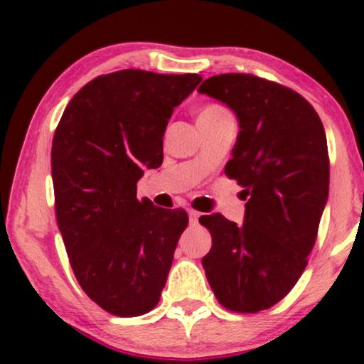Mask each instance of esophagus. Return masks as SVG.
Returning a JSON list of instances; mask_svg holds the SVG:
<instances>
[{
    "label": "esophagus",
    "mask_w": 364,
    "mask_h": 364,
    "mask_svg": "<svg viewBox=\"0 0 364 364\" xmlns=\"http://www.w3.org/2000/svg\"><path fill=\"white\" fill-rule=\"evenodd\" d=\"M188 215H190V224H191V225L198 224L200 212H196V210H193V208H190V210H188Z\"/></svg>",
    "instance_id": "1"
}]
</instances>
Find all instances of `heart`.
Wrapping results in <instances>:
<instances>
[{
  "instance_id": "b5f03b06",
  "label": "heart",
  "mask_w": 364,
  "mask_h": 364,
  "mask_svg": "<svg viewBox=\"0 0 364 364\" xmlns=\"http://www.w3.org/2000/svg\"><path fill=\"white\" fill-rule=\"evenodd\" d=\"M228 118H232L231 112L225 109L223 104L217 102L205 104L198 112V121H220Z\"/></svg>"
}]
</instances>
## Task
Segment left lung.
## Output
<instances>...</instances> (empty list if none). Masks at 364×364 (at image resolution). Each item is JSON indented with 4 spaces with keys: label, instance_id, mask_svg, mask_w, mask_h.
<instances>
[{
    "label": "left lung",
    "instance_id": "8db88e82",
    "mask_svg": "<svg viewBox=\"0 0 364 364\" xmlns=\"http://www.w3.org/2000/svg\"><path fill=\"white\" fill-rule=\"evenodd\" d=\"M240 121L228 178L245 188V223L202 215L212 248L202 258L217 301L237 313L274 306L306 269L328 198L323 124L298 92L248 73H224L198 87Z\"/></svg>",
    "mask_w": 364,
    "mask_h": 364
}]
</instances>
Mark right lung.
<instances>
[{"instance_id": "right-lung-1", "label": "right lung", "mask_w": 364, "mask_h": 364, "mask_svg": "<svg viewBox=\"0 0 364 364\" xmlns=\"http://www.w3.org/2000/svg\"><path fill=\"white\" fill-rule=\"evenodd\" d=\"M200 82L196 73L101 75L73 95L54 132L58 228L80 287L111 315L149 313L166 286L188 214L139 200L136 183L162 164L171 114Z\"/></svg>"}]
</instances>
